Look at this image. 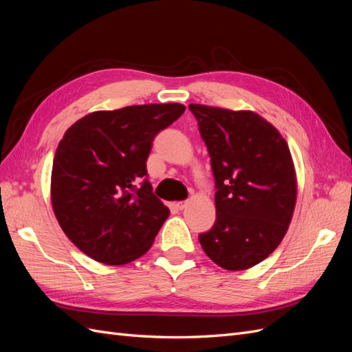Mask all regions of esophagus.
I'll list each match as a JSON object with an SVG mask.
<instances>
[{
    "label": "esophagus",
    "instance_id": "esophagus-1",
    "mask_svg": "<svg viewBox=\"0 0 352 352\" xmlns=\"http://www.w3.org/2000/svg\"><path fill=\"white\" fill-rule=\"evenodd\" d=\"M186 206H188V202H186V201H184V202H176V208H177V210H180V211H182Z\"/></svg>",
    "mask_w": 352,
    "mask_h": 352
}]
</instances>
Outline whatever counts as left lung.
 I'll list each match as a JSON object with an SVG mask.
<instances>
[{"instance_id":"1","label":"left lung","mask_w":352,"mask_h":352,"mask_svg":"<svg viewBox=\"0 0 352 352\" xmlns=\"http://www.w3.org/2000/svg\"><path fill=\"white\" fill-rule=\"evenodd\" d=\"M216 179V223L204 252L225 270H247L279 247L294 216L296 173L286 141L250 110L189 104Z\"/></svg>"}]
</instances>
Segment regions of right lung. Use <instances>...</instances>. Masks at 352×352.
Returning a JSON list of instances; mask_svg holds the SVG:
<instances>
[{
	"instance_id": "1",
	"label": "right lung",
	"mask_w": 352,
	"mask_h": 352,
	"mask_svg": "<svg viewBox=\"0 0 352 352\" xmlns=\"http://www.w3.org/2000/svg\"><path fill=\"white\" fill-rule=\"evenodd\" d=\"M185 109L168 102L94 111L63 136L51 204L66 236L92 260L122 265L151 248L170 211L144 179L145 163L155 135Z\"/></svg>"
}]
</instances>
